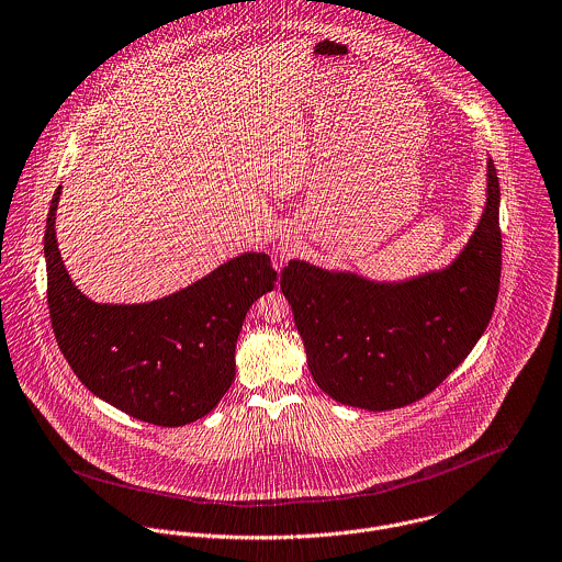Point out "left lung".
<instances>
[{
	"mask_svg": "<svg viewBox=\"0 0 562 562\" xmlns=\"http://www.w3.org/2000/svg\"><path fill=\"white\" fill-rule=\"evenodd\" d=\"M486 207L467 247L440 271L374 282L304 260L282 269L308 370L341 405L385 412L431 394L475 348L499 295V177L488 159Z\"/></svg>",
	"mask_w": 562,
	"mask_h": 562,
	"instance_id": "obj_1",
	"label": "left lung"
}]
</instances>
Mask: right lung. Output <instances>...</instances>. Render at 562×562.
Returning a JSON list of instances; mask_svg holds the SVG:
<instances>
[{"label":"right lung","instance_id":"right-lung-1","mask_svg":"<svg viewBox=\"0 0 562 562\" xmlns=\"http://www.w3.org/2000/svg\"><path fill=\"white\" fill-rule=\"evenodd\" d=\"M56 188L43 236L54 337L80 383L115 409L183 427L210 414L236 374V339L249 306L278 271L247 251L194 284L146 304H98L69 280L56 245Z\"/></svg>","mask_w":562,"mask_h":562}]
</instances>
